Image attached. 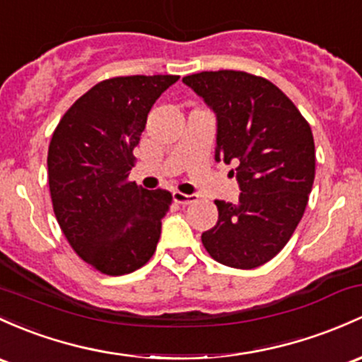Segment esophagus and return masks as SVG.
I'll return each mask as SVG.
<instances>
[{"label": "esophagus", "mask_w": 362, "mask_h": 362, "mask_svg": "<svg viewBox=\"0 0 362 362\" xmlns=\"http://www.w3.org/2000/svg\"><path fill=\"white\" fill-rule=\"evenodd\" d=\"M173 198L176 204H181V205H189L193 204V202H197V195H185V193L181 192H174Z\"/></svg>", "instance_id": "1"}]
</instances>
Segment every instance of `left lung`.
I'll return each mask as SVG.
<instances>
[{"mask_svg": "<svg viewBox=\"0 0 362 362\" xmlns=\"http://www.w3.org/2000/svg\"><path fill=\"white\" fill-rule=\"evenodd\" d=\"M217 117V162H236L238 204L216 200L219 219L202 235L209 255L254 269L281 252L304 216L316 174L309 122L264 77L242 71L182 77Z\"/></svg>", "mask_w": 362, "mask_h": 362, "instance_id": "obj_1", "label": "left lung"}]
</instances>
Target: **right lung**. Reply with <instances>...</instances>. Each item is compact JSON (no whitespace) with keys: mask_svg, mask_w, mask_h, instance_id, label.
Here are the masks:
<instances>
[{"mask_svg":"<svg viewBox=\"0 0 362 362\" xmlns=\"http://www.w3.org/2000/svg\"><path fill=\"white\" fill-rule=\"evenodd\" d=\"M180 76L102 81L64 114L48 148L53 211L77 255L108 276L148 262L173 204L165 189L129 181L150 108Z\"/></svg>","mask_w":362,"mask_h":362,"instance_id":"add662e5","label":"right lung"}]
</instances>
